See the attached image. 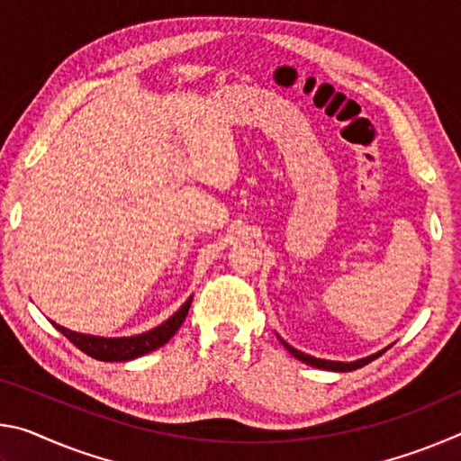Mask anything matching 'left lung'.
<instances>
[{
  "label": "left lung",
  "instance_id": "obj_1",
  "mask_svg": "<svg viewBox=\"0 0 461 461\" xmlns=\"http://www.w3.org/2000/svg\"><path fill=\"white\" fill-rule=\"evenodd\" d=\"M276 338L280 339V343H283V346L288 349V354H293L296 360H301V362H305V364H309V366H313V368H319V370H331V372H352V370H357V368H362V366H366V364H370L372 360H376L378 356H382L386 352V349L390 348H384V349H380V352H376V354H372V356H366V357H360V360H354V362H335V360H321V357H315V356H309V354H305V352H299V349L296 348H293V346H288V343L280 338V335L276 333Z\"/></svg>",
  "mask_w": 461,
  "mask_h": 461
}]
</instances>
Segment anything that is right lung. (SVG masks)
I'll use <instances>...</instances> for the list:
<instances>
[{
	"label": "right lung",
	"instance_id": "1",
	"mask_svg": "<svg viewBox=\"0 0 461 461\" xmlns=\"http://www.w3.org/2000/svg\"><path fill=\"white\" fill-rule=\"evenodd\" d=\"M191 301L193 296H189V299L185 301V305H181V309H178L175 315H170L165 323H160L150 331L130 335V338H101V335H89V333L67 330V327L57 325L54 321L52 325L57 327V330L65 335L68 341H73L81 352L95 357V360L128 362V360H136V357L144 354H150L160 346H165V343L178 331V327L183 325L186 313H189Z\"/></svg>",
	"mask_w": 461,
	"mask_h": 461
}]
</instances>
